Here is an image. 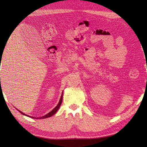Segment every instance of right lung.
<instances>
[{
  "mask_svg": "<svg viewBox=\"0 0 147 147\" xmlns=\"http://www.w3.org/2000/svg\"><path fill=\"white\" fill-rule=\"evenodd\" d=\"M62 98H63V94H61V98H60V100H59V103L58 104V105H57L55 108H54L53 110H52L51 112H49V113H47V115H45V116H43V117H40V118H39V119H45V118H48V117H51V116H53L54 113H56V111L58 110V109H59V106H61V102H62ZM20 113H21V114H23V115H26V114H24V113H23V112H22V111H19V110H18ZM26 116H28V117H30V116H29V115H26ZM32 117V118H34V117ZM36 118V117H35ZM36 119H38V118H36Z\"/></svg>",
  "mask_w": 147,
  "mask_h": 147,
  "instance_id": "add662e5",
  "label": "right lung"
}]
</instances>
